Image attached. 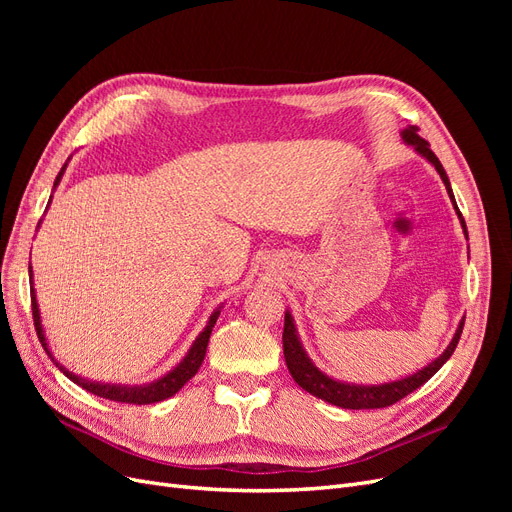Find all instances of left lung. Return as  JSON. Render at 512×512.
Instances as JSON below:
<instances>
[{
	"label": "left lung",
	"mask_w": 512,
	"mask_h": 512,
	"mask_svg": "<svg viewBox=\"0 0 512 512\" xmlns=\"http://www.w3.org/2000/svg\"><path fill=\"white\" fill-rule=\"evenodd\" d=\"M401 138L408 145H412L418 153H421L423 158H427L433 166H436V170L440 173L446 190H448V196H451L453 205L457 209V203H455V196H453V190H451V181H448L444 168L440 164V160L436 158V153H433L429 149V143L425 141V138L418 136V128L416 126H408L404 132H401ZM457 215L461 220V226H463V232H466V239H468V230H466V222H463L461 218V211L457 209ZM461 331H463V320L459 322V329L453 337V342L448 344V348L438 356L436 361L429 363L425 369L416 371V374L404 378V380H397V382H386V384H376V386H354V384H346V382H337L329 376H324L322 371L309 361V356L305 354L299 337H297V329H294V322H292V316L286 312L284 316V335H282V342H284V359H286V365H288V371L290 376L294 378V382H297L303 391L312 393L314 397L318 399H324L329 401V404L333 406H339V408H348V410H376V408H386V406H393L397 404L399 399H404L406 395H410L412 391H416L418 386H423L436 371L451 359V354L455 352L457 344H459V337H461Z\"/></svg>",
	"instance_id": "1"
}]
</instances>
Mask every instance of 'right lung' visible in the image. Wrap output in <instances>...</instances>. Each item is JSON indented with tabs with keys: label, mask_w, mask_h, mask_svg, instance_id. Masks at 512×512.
<instances>
[{
	"label": "right lung",
	"mask_w": 512,
	"mask_h": 512,
	"mask_svg": "<svg viewBox=\"0 0 512 512\" xmlns=\"http://www.w3.org/2000/svg\"><path fill=\"white\" fill-rule=\"evenodd\" d=\"M64 170H66V166L61 168V173H59L57 179H55V185L59 183L61 175H64ZM29 275H32V267H29ZM32 314H34V327H36L40 344H42V348L46 350V354L51 356L49 346H46V339H44L42 324H40V312H38V303H36V292H34V288H32ZM218 316H220V309H218V312L211 314L205 331L196 337V342L192 344L190 352L185 354V359H183L173 371H168V374H166L164 378H160V380H156V382H151V384H145V386H115V384L89 382V380H85V378L74 376L72 371H68L66 367H61V365L53 359V356H51V359H53V363H55L61 371H64V374H66L74 384L83 386L85 391L94 393V395H98V397L111 399V401H119V404H134V406L158 404V401H164V399H168V397H173L185 382L192 380V378L196 376L198 367L203 365V361H205V352H207L209 337H211L213 324H215V320H218Z\"/></svg>",
	"instance_id": "right-lung-1"
}]
</instances>
